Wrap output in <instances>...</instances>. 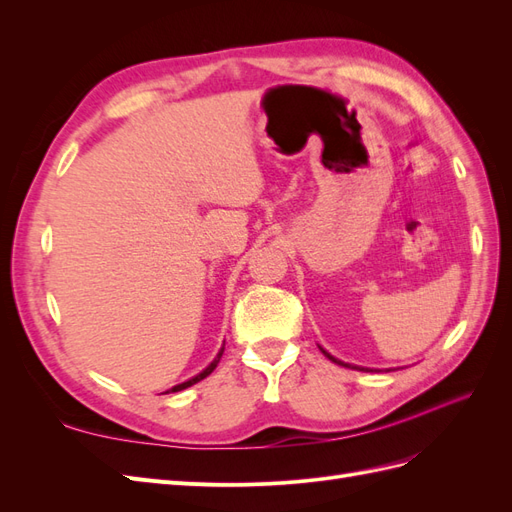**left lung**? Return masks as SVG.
<instances>
[{"label": "left lung", "mask_w": 512, "mask_h": 512, "mask_svg": "<svg viewBox=\"0 0 512 512\" xmlns=\"http://www.w3.org/2000/svg\"><path fill=\"white\" fill-rule=\"evenodd\" d=\"M320 350H322V348H320ZM322 354H324V356H327V359H329V361H333V363H337V365H344L342 361H337V359H335V356H331V354H329L327 350H322ZM346 367H350V365H346ZM352 369H359V367H352ZM361 369H365V367H361Z\"/></svg>", "instance_id": "1"}]
</instances>
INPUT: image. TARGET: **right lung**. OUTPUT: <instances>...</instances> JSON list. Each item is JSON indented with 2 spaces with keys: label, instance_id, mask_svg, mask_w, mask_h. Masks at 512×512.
Masks as SVG:
<instances>
[{
  "label": "right lung",
  "instance_id": "1",
  "mask_svg": "<svg viewBox=\"0 0 512 512\" xmlns=\"http://www.w3.org/2000/svg\"><path fill=\"white\" fill-rule=\"evenodd\" d=\"M222 352H224V348L220 350V354L218 356H215V359H213V363L205 369V371H200V374L198 376H194L192 380H188V382H183V384H177V386H173V389H170V391H166V393H177V391H183V389H188V386H192V384H196V382H200V380H203V378H207L209 374H211V371L215 369V367H218V363H220V356H222Z\"/></svg>",
  "mask_w": 512,
  "mask_h": 512
}]
</instances>
